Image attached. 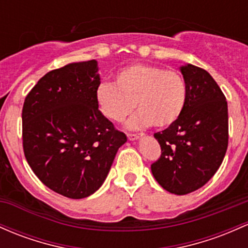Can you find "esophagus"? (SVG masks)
<instances>
[{"label": "esophagus", "mask_w": 248, "mask_h": 248, "mask_svg": "<svg viewBox=\"0 0 248 248\" xmlns=\"http://www.w3.org/2000/svg\"><path fill=\"white\" fill-rule=\"evenodd\" d=\"M143 134H127V138H128L129 141H135L138 139H140Z\"/></svg>", "instance_id": "1"}]
</instances>
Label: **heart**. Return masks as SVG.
I'll return each instance as SVG.
<instances>
[{"mask_svg": "<svg viewBox=\"0 0 248 248\" xmlns=\"http://www.w3.org/2000/svg\"><path fill=\"white\" fill-rule=\"evenodd\" d=\"M114 80L115 83L97 87L96 102L103 115L114 122H122L137 107L139 111L127 122L129 129L170 126L185 109L187 86L175 70L130 64L119 70Z\"/></svg>", "mask_w": 248, "mask_h": 248, "instance_id": "b5f03b06", "label": "heart"}]
</instances>
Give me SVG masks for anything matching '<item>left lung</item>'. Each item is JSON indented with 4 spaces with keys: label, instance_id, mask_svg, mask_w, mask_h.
I'll return each instance as SVG.
<instances>
[{
    "label": "left lung",
    "instance_id": "1",
    "mask_svg": "<svg viewBox=\"0 0 248 248\" xmlns=\"http://www.w3.org/2000/svg\"><path fill=\"white\" fill-rule=\"evenodd\" d=\"M187 86L181 116L155 133L161 156L151 166L155 180L176 195L199 189L216 174L228 145L227 101L220 87L202 68L180 67Z\"/></svg>",
    "mask_w": 248,
    "mask_h": 248
}]
</instances>
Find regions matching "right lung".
<instances>
[{"label":"right lung","mask_w":248,"mask_h":248,"mask_svg":"<svg viewBox=\"0 0 248 248\" xmlns=\"http://www.w3.org/2000/svg\"><path fill=\"white\" fill-rule=\"evenodd\" d=\"M96 60L73 62L41 78L22 109L23 151L48 188L82 199L102 186L124 133L99 110Z\"/></svg>","instance_id":"add662e5"}]
</instances>
